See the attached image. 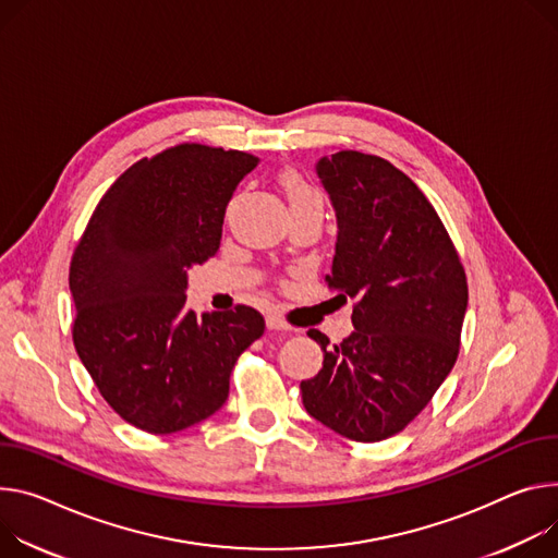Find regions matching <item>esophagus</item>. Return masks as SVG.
Segmentation results:
<instances>
[{"instance_id": "1", "label": "esophagus", "mask_w": 558, "mask_h": 558, "mask_svg": "<svg viewBox=\"0 0 558 558\" xmlns=\"http://www.w3.org/2000/svg\"><path fill=\"white\" fill-rule=\"evenodd\" d=\"M267 327H269V329H276V331H287V329H289V325H287L278 314H269V316H267Z\"/></svg>"}]
</instances>
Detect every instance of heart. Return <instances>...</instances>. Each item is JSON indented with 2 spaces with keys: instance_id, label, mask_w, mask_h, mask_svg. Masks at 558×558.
I'll return each instance as SVG.
<instances>
[{
  "instance_id": "heart-1",
  "label": "heart",
  "mask_w": 558,
  "mask_h": 558,
  "mask_svg": "<svg viewBox=\"0 0 558 558\" xmlns=\"http://www.w3.org/2000/svg\"><path fill=\"white\" fill-rule=\"evenodd\" d=\"M280 184L287 193V199H289L291 207H302V205H312V202H323L320 193L314 186H310L305 182V178H302L293 169H287V171L280 173Z\"/></svg>"
}]
</instances>
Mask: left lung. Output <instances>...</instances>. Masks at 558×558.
I'll return each instance as SVG.
<instances>
[{
  "mask_svg": "<svg viewBox=\"0 0 558 558\" xmlns=\"http://www.w3.org/2000/svg\"><path fill=\"white\" fill-rule=\"evenodd\" d=\"M316 173L338 222L327 282L356 305L340 344L310 331L325 361L300 383L302 404L336 434L376 442L408 427L451 372L468 278L429 199L391 162L338 150Z\"/></svg>",
  "mask_w": 558,
  "mask_h": 558,
  "instance_id": "8db88e82",
  "label": "left lung"
}]
</instances>
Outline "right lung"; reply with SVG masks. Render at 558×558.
I'll return each mask as SVG.
<instances>
[{
	"label": "right lung",
	"instance_id": "obj_1",
	"mask_svg": "<svg viewBox=\"0 0 558 558\" xmlns=\"http://www.w3.org/2000/svg\"><path fill=\"white\" fill-rule=\"evenodd\" d=\"M258 158L178 144L126 169L75 246L73 342L95 387L133 427L173 434L216 414L240 353L265 333L251 307L197 318L186 271L220 248L229 199Z\"/></svg>",
	"mask_w": 558,
	"mask_h": 558
}]
</instances>
